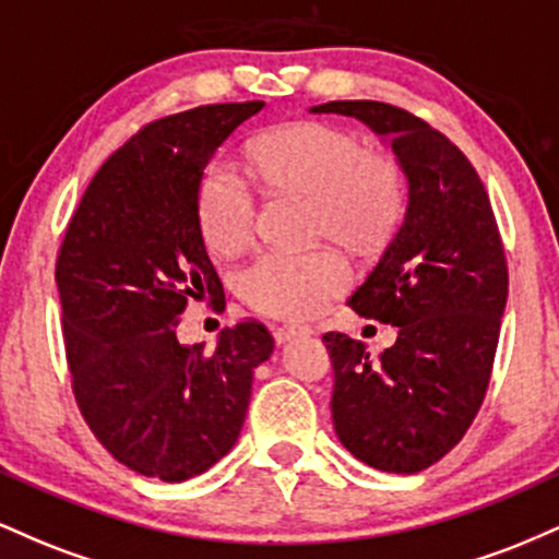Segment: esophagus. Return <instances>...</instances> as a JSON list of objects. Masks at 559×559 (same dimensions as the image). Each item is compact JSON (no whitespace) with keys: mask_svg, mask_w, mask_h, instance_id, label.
Returning <instances> with one entry per match:
<instances>
[{"mask_svg":"<svg viewBox=\"0 0 559 559\" xmlns=\"http://www.w3.org/2000/svg\"><path fill=\"white\" fill-rule=\"evenodd\" d=\"M307 333H310L307 325H278V329H273V338L275 344H286L297 336H307Z\"/></svg>","mask_w":559,"mask_h":559,"instance_id":"34e87169","label":"esophagus"}]
</instances>
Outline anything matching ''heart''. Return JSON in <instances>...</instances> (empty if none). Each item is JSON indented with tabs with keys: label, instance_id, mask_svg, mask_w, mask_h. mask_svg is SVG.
<instances>
[{
	"label": "heart",
	"instance_id": "obj_1",
	"mask_svg": "<svg viewBox=\"0 0 559 559\" xmlns=\"http://www.w3.org/2000/svg\"><path fill=\"white\" fill-rule=\"evenodd\" d=\"M249 168L278 191L312 197L318 234L349 247H373L402 213V173L383 155H365L355 133L301 120L262 133L249 144ZM197 217L210 252L230 258L254 234V197L228 168L199 183ZM349 262L333 247L260 254L241 273L243 299L275 318H307L349 284Z\"/></svg>",
	"mask_w": 559,
	"mask_h": 559
}]
</instances>
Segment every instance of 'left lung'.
<instances>
[{"instance_id":"obj_1","label":"left lung","mask_w":559,"mask_h":559,"mask_svg":"<svg viewBox=\"0 0 559 559\" xmlns=\"http://www.w3.org/2000/svg\"><path fill=\"white\" fill-rule=\"evenodd\" d=\"M310 112L357 118L394 152L407 207L346 305L400 329L370 360L362 342L325 333L331 415L346 452L383 473H418L463 439L489 386L507 305V262L489 194L463 152L426 120L370 99Z\"/></svg>"}]
</instances>
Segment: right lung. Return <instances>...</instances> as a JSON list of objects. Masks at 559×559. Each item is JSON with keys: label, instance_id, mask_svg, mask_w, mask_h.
Wrapping results in <instances>:
<instances>
[{"label": "right lung", "instance_id": "1", "mask_svg": "<svg viewBox=\"0 0 559 559\" xmlns=\"http://www.w3.org/2000/svg\"><path fill=\"white\" fill-rule=\"evenodd\" d=\"M262 107H194L128 139L88 183L57 258L81 415L118 463L165 484L234 449L254 368L273 355L260 323L223 329L210 355L176 336L186 301L223 297L197 217L204 168Z\"/></svg>", "mask_w": 559, "mask_h": 559}]
</instances>
